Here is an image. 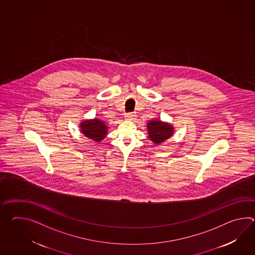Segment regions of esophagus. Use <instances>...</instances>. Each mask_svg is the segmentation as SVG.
Instances as JSON below:
<instances>
[{"label": "esophagus", "mask_w": 255, "mask_h": 255, "mask_svg": "<svg viewBox=\"0 0 255 255\" xmlns=\"http://www.w3.org/2000/svg\"><path fill=\"white\" fill-rule=\"evenodd\" d=\"M136 115L133 114H125V119L129 120V121H131V120L135 119Z\"/></svg>", "instance_id": "esophagus-1"}]
</instances>
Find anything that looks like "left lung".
I'll return each instance as SVG.
<instances>
[{
    "label": "left lung",
    "instance_id": "left-lung-1",
    "mask_svg": "<svg viewBox=\"0 0 255 255\" xmlns=\"http://www.w3.org/2000/svg\"><path fill=\"white\" fill-rule=\"evenodd\" d=\"M148 136L153 143L159 144L173 135L174 127L160 120H153L147 123Z\"/></svg>",
    "mask_w": 255,
    "mask_h": 255
}]
</instances>
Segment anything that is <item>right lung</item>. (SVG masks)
Instances as JSON below:
<instances>
[{
  "label": "right lung",
  "mask_w": 255,
  "mask_h": 255,
  "mask_svg": "<svg viewBox=\"0 0 255 255\" xmlns=\"http://www.w3.org/2000/svg\"><path fill=\"white\" fill-rule=\"evenodd\" d=\"M79 127L81 132L93 141H101L107 135L108 126L102 120H85Z\"/></svg>",
  "instance_id": "add662e5"
}]
</instances>
